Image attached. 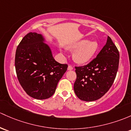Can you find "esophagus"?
<instances>
[{"instance_id":"1","label":"esophagus","mask_w":131,"mask_h":131,"mask_svg":"<svg viewBox=\"0 0 131 131\" xmlns=\"http://www.w3.org/2000/svg\"><path fill=\"white\" fill-rule=\"evenodd\" d=\"M73 67L72 66H71V65H68V70H73Z\"/></svg>"}]
</instances>
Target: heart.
Wrapping results in <instances>:
<instances>
[{"mask_svg": "<svg viewBox=\"0 0 131 131\" xmlns=\"http://www.w3.org/2000/svg\"><path fill=\"white\" fill-rule=\"evenodd\" d=\"M98 48V42L96 41L82 40L68 46V48L70 50H75L73 58L74 61L79 64H83L90 61Z\"/></svg>", "mask_w": 131, "mask_h": 131, "instance_id": "b5f03b06", "label": "heart"}]
</instances>
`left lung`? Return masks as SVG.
I'll use <instances>...</instances> for the list:
<instances>
[{"mask_svg":"<svg viewBox=\"0 0 131 131\" xmlns=\"http://www.w3.org/2000/svg\"><path fill=\"white\" fill-rule=\"evenodd\" d=\"M119 63V52L108 36L105 46L89 64L75 67L76 95L83 101L97 100L105 94L114 82Z\"/></svg>","mask_w":131,"mask_h":131,"instance_id":"1","label":"left lung"}]
</instances>
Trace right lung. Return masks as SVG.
Listing matches in <instances>:
<instances>
[{
    "mask_svg": "<svg viewBox=\"0 0 131 131\" xmlns=\"http://www.w3.org/2000/svg\"><path fill=\"white\" fill-rule=\"evenodd\" d=\"M40 34L29 32L17 46L15 67L22 87L32 98L43 100L54 93L58 83L67 70L53 58L51 50Z\"/></svg>",
    "mask_w": 131,
    "mask_h": 131,
    "instance_id": "obj_1",
    "label": "right lung"
}]
</instances>
